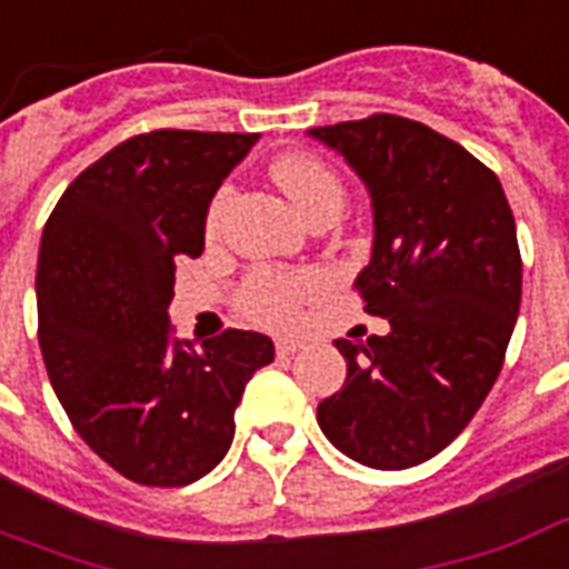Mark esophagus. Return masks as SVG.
Listing matches in <instances>:
<instances>
[{
    "mask_svg": "<svg viewBox=\"0 0 569 569\" xmlns=\"http://www.w3.org/2000/svg\"><path fill=\"white\" fill-rule=\"evenodd\" d=\"M273 347H277V356H296L298 349L305 347V343L296 338H277V343H273Z\"/></svg>",
    "mask_w": 569,
    "mask_h": 569,
    "instance_id": "obj_1",
    "label": "esophagus"
}]
</instances>
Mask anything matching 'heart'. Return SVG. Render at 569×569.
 Listing matches in <instances>:
<instances>
[{
  "label": "heart",
  "mask_w": 569,
  "mask_h": 569,
  "mask_svg": "<svg viewBox=\"0 0 569 569\" xmlns=\"http://www.w3.org/2000/svg\"><path fill=\"white\" fill-rule=\"evenodd\" d=\"M271 178L283 189L296 210L310 220L319 210H340L343 204V183L331 168L313 153H283L271 162ZM229 201V187L217 189L210 199L204 229L217 231L222 210ZM322 277L317 271H277L259 268L243 280L238 292L241 313L259 326H289L296 322L298 310L322 292Z\"/></svg>",
  "instance_id": "obj_1"
}]
</instances>
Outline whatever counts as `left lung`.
Instances as JSON below:
<instances>
[{"label":"left lung","instance_id":"left-lung-1","mask_svg":"<svg viewBox=\"0 0 569 569\" xmlns=\"http://www.w3.org/2000/svg\"><path fill=\"white\" fill-rule=\"evenodd\" d=\"M310 134L368 187L373 250L356 289L391 326L335 340L347 382L317 422L359 465L416 467L465 431L503 368L521 305L516 220L498 174L425 123L370 113Z\"/></svg>","mask_w":569,"mask_h":569}]
</instances>
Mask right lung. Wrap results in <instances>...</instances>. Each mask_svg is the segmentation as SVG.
Returning <instances> with one entry per match:
<instances>
[{
	"instance_id": "obj_1",
	"label": "right lung",
	"mask_w": 569,
	"mask_h": 569,
	"mask_svg": "<svg viewBox=\"0 0 569 569\" xmlns=\"http://www.w3.org/2000/svg\"><path fill=\"white\" fill-rule=\"evenodd\" d=\"M259 134L156 129L83 168L44 222L38 343L74 431L132 482L178 488L229 452L234 407L273 361L264 335H171L178 259L204 250L210 199Z\"/></svg>"
}]
</instances>
